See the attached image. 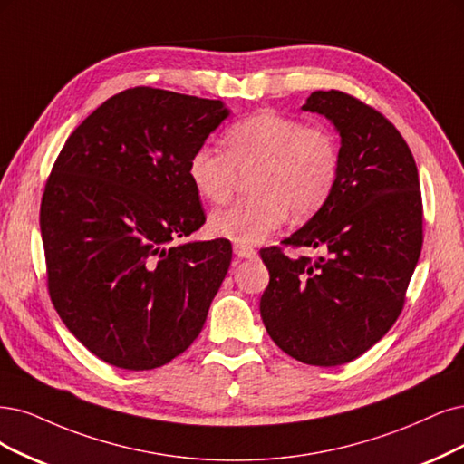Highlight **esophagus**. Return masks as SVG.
Returning a JSON list of instances; mask_svg holds the SVG:
<instances>
[{
	"instance_id": "obj_1",
	"label": "esophagus",
	"mask_w": 464,
	"mask_h": 464,
	"mask_svg": "<svg viewBox=\"0 0 464 464\" xmlns=\"http://www.w3.org/2000/svg\"><path fill=\"white\" fill-rule=\"evenodd\" d=\"M233 252L238 256V258H256V252L252 246H248V245H233Z\"/></svg>"
}]
</instances>
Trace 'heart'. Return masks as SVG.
Returning a JSON list of instances; mask_svg holds the SVG:
<instances>
[{
    "mask_svg": "<svg viewBox=\"0 0 464 464\" xmlns=\"http://www.w3.org/2000/svg\"><path fill=\"white\" fill-rule=\"evenodd\" d=\"M221 152L197 147L187 160V176L198 197L221 204L252 171V197L210 214L216 237L238 245L260 243L279 229L288 212L296 219L319 212L333 195L340 150L334 133L276 111H258L226 128Z\"/></svg>",
    "mask_w": 464,
    "mask_h": 464,
    "instance_id": "heart-1",
    "label": "heart"
}]
</instances>
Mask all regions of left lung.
I'll list each match as a JSON object with an SVG mask.
<instances>
[{
  "instance_id": "8db88e82",
  "label": "left lung",
  "mask_w": 464,
  "mask_h": 464,
  "mask_svg": "<svg viewBox=\"0 0 464 464\" xmlns=\"http://www.w3.org/2000/svg\"><path fill=\"white\" fill-rule=\"evenodd\" d=\"M302 111L340 133L333 195L285 246L317 260L262 248L269 285L260 314L276 344L307 365H344L374 346L400 317L422 248L419 171L401 133L344 92H314Z\"/></svg>"
}]
</instances>
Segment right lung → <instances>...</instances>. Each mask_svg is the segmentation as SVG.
I'll return each instance as SVG.
<instances>
[{"instance_id":"add662e5","label":"right lung","mask_w":464,"mask_h":464,"mask_svg":"<svg viewBox=\"0 0 464 464\" xmlns=\"http://www.w3.org/2000/svg\"><path fill=\"white\" fill-rule=\"evenodd\" d=\"M227 114L214 99L120 92L71 133L51 169L40 208L49 296L109 365L162 367L202 331L231 243H169L206 221L187 160Z\"/></svg>"}]
</instances>
